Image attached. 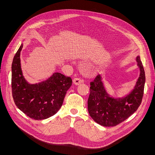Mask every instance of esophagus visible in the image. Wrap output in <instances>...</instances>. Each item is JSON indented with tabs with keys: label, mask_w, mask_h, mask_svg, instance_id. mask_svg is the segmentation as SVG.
I'll use <instances>...</instances> for the list:
<instances>
[{
	"label": "esophagus",
	"mask_w": 155,
	"mask_h": 155,
	"mask_svg": "<svg viewBox=\"0 0 155 155\" xmlns=\"http://www.w3.org/2000/svg\"><path fill=\"white\" fill-rule=\"evenodd\" d=\"M73 84H74L75 85H80L81 83H82L84 82V80L80 78H75L74 79H73Z\"/></svg>",
	"instance_id": "obj_1"
}]
</instances>
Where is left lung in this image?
I'll list each match as a JSON object with an SVG mask.
<instances>
[{
    "mask_svg": "<svg viewBox=\"0 0 155 155\" xmlns=\"http://www.w3.org/2000/svg\"><path fill=\"white\" fill-rule=\"evenodd\" d=\"M136 61L140 75L133 88L123 97H113L106 90L101 75L91 83L88 99V111L97 123L105 127L115 126L137 110L143 96L145 73L140 55Z\"/></svg>",
    "mask_w": 155,
    "mask_h": 155,
    "instance_id": "1",
    "label": "left lung"
}]
</instances>
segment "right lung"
<instances>
[{
  "mask_svg": "<svg viewBox=\"0 0 155 155\" xmlns=\"http://www.w3.org/2000/svg\"><path fill=\"white\" fill-rule=\"evenodd\" d=\"M23 43L15 53L12 63V91L15 105L29 117L48 119L61 108L72 80L60 72L40 82L31 84L24 77L21 62Z\"/></svg>",
  "mask_w": 155,
  "mask_h": 155,
  "instance_id": "right-lung-1",
  "label": "right lung"
}]
</instances>
